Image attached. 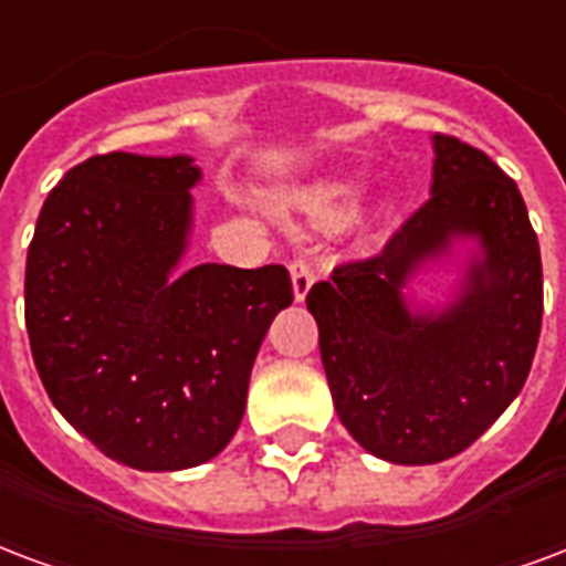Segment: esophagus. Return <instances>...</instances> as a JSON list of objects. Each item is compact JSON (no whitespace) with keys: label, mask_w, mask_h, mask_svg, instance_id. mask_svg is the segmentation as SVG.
<instances>
[{"label":"esophagus","mask_w":566,"mask_h":566,"mask_svg":"<svg viewBox=\"0 0 566 566\" xmlns=\"http://www.w3.org/2000/svg\"><path fill=\"white\" fill-rule=\"evenodd\" d=\"M291 279H294L296 300H305V294H308L312 284H315V266L305 261V258H296V261L291 263Z\"/></svg>","instance_id":"obj_1"}]
</instances>
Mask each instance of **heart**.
<instances>
[{"instance_id": "obj_1", "label": "heart", "mask_w": 566, "mask_h": 566, "mask_svg": "<svg viewBox=\"0 0 566 566\" xmlns=\"http://www.w3.org/2000/svg\"><path fill=\"white\" fill-rule=\"evenodd\" d=\"M359 195H363V186L357 179H326V182L296 191L294 198L287 200V212L305 228L333 230L354 216ZM387 212L389 207L378 209L380 219Z\"/></svg>"}]
</instances>
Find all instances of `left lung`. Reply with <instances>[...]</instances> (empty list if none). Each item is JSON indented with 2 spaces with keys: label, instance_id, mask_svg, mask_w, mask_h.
Wrapping results in <instances>:
<instances>
[{
  "label": "left lung",
  "instance_id": "8db88e82",
  "mask_svg": "<svg viewBox=\"0 0 566 566\" xmlns=\"http://www.w3.org/2000/svg\"><path fill=\"white\" fill-rule=\"evenodd\" d=\"M432 144V198L380 254L342 263L305 296L338 420L392 464L468 450L525 387L543 321L539 242L516 182L459 137ZM459 239L478 251L454 303L411 310L407 282Z\"/></svg>",
  "mask_w": 566,
  "mask_h": 566
}]
</instances>
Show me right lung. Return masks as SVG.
Instances as JSON below:
<instances>
[{
    "label": "right lung",
    "mask_w": 566,
    "mask_h": 566,
    "mask_svg": "<svg viewBox=\"0 0 566 566\" xmlns=\"http://www.w3.org/2000/svg\"><path fill=\"white\" fill-rule=\"evenodd\" d=\"M195 158L92 155L38 216L27 333L56 411L137 471L209 462L240 429L258 347L294 303L282 263L179 270Z\"/></svg>",
    "instance_id": "1"
}]
</instances>
